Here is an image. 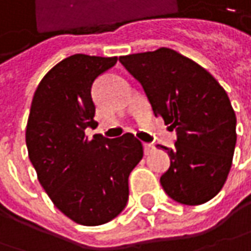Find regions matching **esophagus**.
I'll return each instance as SVG.
<instances>
[{"mask_svg":"<svg viewBox=\"0 0 251 251\" xmlns=\"http://www.w3.org/2000/svg\"><path fill=\"white\" fill-rule=\"evenodd\" d=\"M143 151H145V155H151L153 151H155V148L152 146V145H148V143H143Z\"/></svg>","mask_w":251,"mask_h":251,"instance_id":"esophagus-1","label":"esophagus"}]
</instances>
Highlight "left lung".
I'll list each match as a JSON object with an SVG mask.
<instances>
[{"label": "left lung", "instance_id": "obj_1", "mask_svg": "<svg viewBox=\"0 0 251 251\" xmlns=\"http://www.w3.org/2000/svg\"><path fill=\"white\" fill-rule=\"evenodd\" d=\"M142 83L156 116L177 132L160 184L182 204L206 203L222 190L236 146V113L220 83L170 48L119 56Z\"/></svg>", "mask_w": 251, "mask_h": 251}]
</instances>
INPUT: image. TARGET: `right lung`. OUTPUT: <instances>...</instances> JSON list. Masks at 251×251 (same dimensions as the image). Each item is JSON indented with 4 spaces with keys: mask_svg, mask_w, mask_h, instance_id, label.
I'll return each mask as SVG.
<instances>
[{
    "mask_svg": "<svg viewBox=\"0 0 251 251\" xmlns=\"http://www.w3.org/2000/svg\"><path fill=\"white\" fill-rule=\"evenodd\" d=\"M116 61L75 53L56 64L39 82L26 124L39 183L62 213L83 226L108 223L125 209L129 175L143 156L132 133L118 139L85 135L95 124L92 83Z\"/></svg>",
    "mask_w": 251,
    "mask_h": 251,
    "instance_id": "right-lung-1",
    "label": "right lung"
}]
</instances>
